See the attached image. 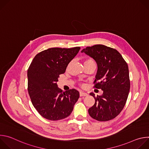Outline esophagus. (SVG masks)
Segmentation results:
<instances>
[{
    "label": "esophagus",
    "mask_w": 149,
    "mask_h": 149,
    "mask_svg": "<svg viewBox=\"0 0 149 149\" xmlns=\"http://www.w3.org/2000/svg\"><path fill=\"white\" fill-rule=\"evenodd\" d=\"M79 95H80V97L87 96V95H88V94H87V93H84V92H83V91H80V92H79Z\"/></svg>",
    "instance_id": "esophagus-1"
}]
</instances>
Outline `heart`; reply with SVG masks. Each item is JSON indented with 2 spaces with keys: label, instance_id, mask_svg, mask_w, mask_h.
Returning <instances> with one entry per match:
<instances>
[{
  "label": "heart",
  "instance_id": "1",
  "mask_svg": "<svg viewBox=\"0 0 149 149\" xmlns=\"http://www.w3.org/2000/svg\"><path fill=\"white\" fill-rule=\"evenodd\" d=\"M95 63V62L93 59H91V58H89V59H86V61H85L84 62V63ZM82 86H84V84H82Z\"/></svg>",
  "mask_w": 149,
  "mask_h": 149
}]
</instances>
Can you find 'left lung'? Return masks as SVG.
<instances>
[{
	"label": "left lung",
	"instance_id": "left-lung-1",
	"mask_svg": "<svg viewBox=\"0 0 149 149\" xmlns=\"http://www.w3.org/2000/svg\"><path fill=\"white\" fill-rule=\"evenodd\" d=\"M81 52L95 61L98 70L94 87L103 91L101 95L90 94L94 98L95 104L88 109L89 114L99 121L111 120L122 111L129 95L128 65L116 49L103 45L88 47Z\"/></svg>",
	"mask_w": 149,
	"mask_h": 149
}]
</instances>
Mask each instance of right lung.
<instances>
[{
	"label": "right lung",
	"instance_id": "add662e5",
	"mask_svg": "<svg viewBox=\"0 0 149 149\" xmlns=\"http://www.w3.org/2000/svg\"><path fill=\"white\" fill-rule=\"evenodd\" d=\"M80 47L51 48L38 53L28 70V90L33 107L46 119L56 121L68 117L79 97L71 89L63 92L56 82Z\"/></svg>",
	"mask_w": 149,
	"mask_h": 149
}]
</instances>
